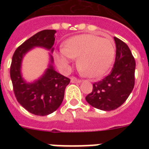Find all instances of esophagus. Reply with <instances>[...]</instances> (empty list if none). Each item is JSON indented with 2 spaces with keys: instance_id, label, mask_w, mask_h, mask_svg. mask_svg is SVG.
<instances>
[{
  "instance_id": "obj_1",
  "label": "esophagus",
  "mask_w": 149,
  "mask_h": 149,
  "mask_svg": "<svg viewBox=\"0 0 149 149\" xmlns=\"http://www.w3.org/2000/svg\"><path fill=\"white\" fill-rule=\"evenodd\" d=\"M81 82V79H77L76 77H71V83L72 84H77V83H80Z\"/></svg>"
}]
</instances>
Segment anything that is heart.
<instances>
[{
  "instance_id": "obj_1",
  "label": "heart",
  "mask_w": 149,
  "mask_h": 149,
  "mask_svg": "<svg viewBox=\"0 0 149 149\" xmlns=\"http://www.w3.org/2000/svg\"><path fill=\"white\" fill-rule=\"evenodd\" d=\"M115 56V45L109 38L85 34L69 38L58 54H56L58 66L68 70L72 58H78V70L91 78L101 77L109 70Z\"/></svg>"
}]
</instances>
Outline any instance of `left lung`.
Here are the masks:
<instances>
[{
    "label": "left lung",
    "instance_id": "obj_1",
    "mask_svg": "<svg viewBox=\"0 0 149 149\" xmlns=\"http://www.w3.org/2000/svg\"><path fill=\"white\" fill-rule=\"evenodd\" d=\"M115 62L111 72L93 84V91L86 97L91 106L102 111H113L121 106L134 86L135 60L129 47L114 37Z\"/></svg>",
    "mask_w": 149,
    "mask_h": 149
}]
</instances>
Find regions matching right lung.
I'll list each match as a JSON object with an SVG mask.
<instances>
[{
    "mask_svg": "<svg viewBox=\"0 0 149 149\" xmlns=\"http://www.w3.org/2000/svg\"><path fill=\"white\" fill-rule=\"evenodd\" d=\"M56 30H43L23 42L13 55L10 75L13 90L17 102L30 113L45 116L56 111L64 98L65 89L70 79L53 69V58L50 55L51 64L40 79L32 84L24 81L21 74L22 58L34 47H43L53 52Z\"/></svg>",
    "mask_w": 149,
    "mask_h": 149,
    "instance_id": "obj_1",
    "label": "right lung"
}]
</instances>
